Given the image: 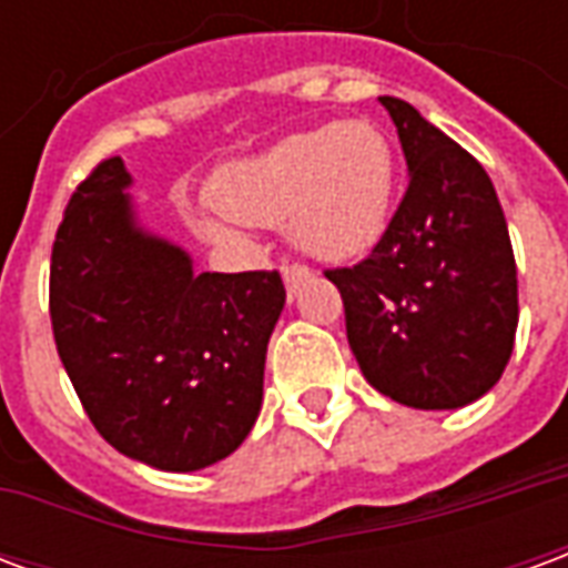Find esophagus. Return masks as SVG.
Instances as JSON below:
<instances>
[{
	"mask_svg": "<svg viewBox=\"0 0 568 568\" xmlns=\"http://www.w3.org/2000/svg\"><path fill=\"white\" fill-rule=\"evenodd\" d=\"M307 276H310V267H304V264H288V261L283 264V280L288 292H295L297 283H304Z\"/></svg>",
	"mask_w": 568,
	"mask_h": 568,
	"instance_id": "esophagus-1",
	"label": "esophagus"
}]
</instances>
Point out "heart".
<instances>
[{
    "label": "heart",
    "instance_id": "1",
    "mask_svg": "<svg viewBox=\"0 0 568 568\" xmlns=\"http://www.w3.org/2000/svg\"><path fill=\"white\" fill-rule=\"evenodd\" d=\"M222 210L246 224L283 227L322 261H349L381 243L395 197V151L371 121H334L292 133L231 166L215 185ZM206 234L227 227L206 222Z\"/></svg>",
    "mask_w": 568,
    "mask_h": 568
}]
</instances>
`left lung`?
<instances>
[{
    "instance_id": "left-lung-1",
    "label": "left lung",
    "mask_w": 568,
    "mask_h": 568,
    "mask_svg": "<svg viewBox=\"0 0 568 568\" xmlns=\"http://www.w3.org/2000/svg\"><path fill=\"white\" fill-rule=\"evenodd\" d=\"M381 103L410 182L368 258L325 276L344 297L365 381L398 405L453 410L487 395L511 358V236L487 170L410 103Z\"/></svg>"
}]
</instances>
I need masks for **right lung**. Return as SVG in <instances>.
Returning <instances> with one entry per match:
<instances>
[{
	"label": "right lung",
	"mask_w": 568,
	"mask_h": 568,
	"mask_svg": "<svg viewBox=\"0 0 568 568\" xmlns=\"http://www.w3.org/2000/svg\"><path fill=\"white\" fill-rule=\"evenodd\" d=\"M121 158L75 187L51 252V325L84 414L118 453L197 471L246 440L285 304L276 271L194 273L142 231Z\"/></svg>",
	"instance_id": "add662e5"
}]
</instances>
